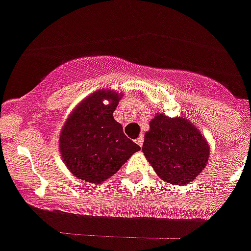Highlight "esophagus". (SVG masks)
Instances as JSON below:
<instances>
[{
  "instance_id": "esophagus-1",
  "label": "esophagus",
  "mask_w": 251,
  "mask_h": 251,
  "mask_svg": "<svg viewBox=\"0 0 251 251\" xmlns=\"http://www.w3.org/2000/svg\"><path fill=\"white\" fill-rule=\"evenodd\" d=\"M143 141H145V138H143V136H141V137H138V138H137V143H138V146L139 147H142V145H143Z\"/></svg>"
}]
</instances>
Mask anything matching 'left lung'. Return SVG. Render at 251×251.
I'll return each instance as SVG.
<instances>
[{
  "instance_id": "1",
  "label": "left lung",
  "mask_w": 251,
  "mask_h": 251,
  "mask_svg": "<svg viewBox=\"0 0 251 251\" xmlns=\"http://www.w3.org/2000/svg\"><path fill=\"white\" fill-rule=\"evenodd\" d=\"M142 151L162 179L187 185L205 168L210 148L190 121L157 114L150 123Z\"/></svg>"
}]
</instances>
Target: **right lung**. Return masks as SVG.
Here are the masks:
<instances>
[{
    "mask_svg": "<svg viewBox=\"0 0 251 251\" xmlns=\"http://www.w3.org/2000/svg\"><path fill=\"white\" fill-rule=\"evenodd\" d=\"M121 97L106 90L95 92L79 104L61 129V157L79 179L103 182L141 150L124 134L122 124L113 118ZM104 99L110 104H104Z\"/></svg>",
    "mask_w": 251,
    "mask_h": 251,
    "instance_id": "1",
    "label": "right lung"
}]
</instances>
